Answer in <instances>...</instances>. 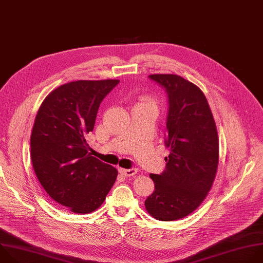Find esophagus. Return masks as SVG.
Returning a JSON list of instances; mask_svg holds the SVG:
<instances>
[{"instance_id": "obj_1", "label": "esophagus", "mask_w": 263, "mask_h": 263, "mask_svg": "<svg viewBox=\"0 0 263 263\" xmlns=\"http://www.w3.org/2000/svg\"><path fill=\"white\" fill-rule=\"evenodd\" d=\"M120 171H121V173L124 174L125 177H133V176H135V174L137 173V169L136 168H131V169L121 168Z\"/></svg>"}]
</instances>
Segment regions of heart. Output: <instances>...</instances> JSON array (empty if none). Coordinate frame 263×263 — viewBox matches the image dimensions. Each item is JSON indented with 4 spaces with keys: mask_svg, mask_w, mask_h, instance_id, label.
Returning a JSON list of instances; mask_svg holds the SVG:
<instances>
[{
    "mask_svg": "<svg viewBox=\"0 0 263 263\" xmlns=\"http://www.w3.org/2000/svg\"><path fill=\"white\" fill-rule=\"evenodd\" d=\"M137 104H140V105H149V106H153V107H155V108H156V106H157L156 100H155L153 97H151V96H143V97H141L140 101H139Z\"/></svg>",
    "mask_w": 263,
    "mask_h": 263,
    "instance_id": "b5f03b06",
    "label": "heart"
}]
</instances>
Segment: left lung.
<instances>
[{"label": "left lung", "instance_id": "8db88e82", "mask_svg": "<svg viewBox=\"0 0 263 263\" xmlns=\"http://www.w3.org/2000/svg\"><path fill=\"white\" fill-rule=\"evenodd\" d=\"M168 94L166 167L151 173L155 191L146 212L160 221H174L193 213L211 191L219 164L217 126L203 92L177 74H152Z\"/></svg>", "mask_w": 263, "mask_h": 263}]
</instances>
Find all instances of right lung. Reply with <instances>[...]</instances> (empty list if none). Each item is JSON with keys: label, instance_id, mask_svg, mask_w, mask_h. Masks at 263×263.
Instances as JSON below:
<instances>
[{"label": "right lung", "instance_id": "1", "mask_svg": "<svg viewBox=\"0 0 263 263\" xmlns=\"http://www.w3.org/2000/svg\"><path fill=\"white\" fill-rule=\"evenodd\" d=\"M119 79L76 80L57 87L43 100L31 134L36 177L60 205L75 214L96 211L114 186L118 170L87 152L101 101Z\"/></svg>", "mask_w": 263, "mask_h": 263}]
</instances>
